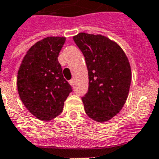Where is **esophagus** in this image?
Here are the masks:
<instances>
[{"label": "esophagus", "mask_w": 159, "mask_h": 159, "mask_svg": "<svg viewBox=\"0 0 159 159\" xmlns=\"http://www.w3.org/2000/svg\"><path fill=\"white\" fill-rule=\"evenodd\" d=\"M69 83H70L71 86H73V85H74V80L71 79L70 81H69Z\"/></svg>", "instance_id": "esophagus-1"}]
</instances>
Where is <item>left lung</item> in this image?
Returning <instances> with one entry per match:
<instances>
[{
  "label": "left lung",
  "mask_w": 159,
  "mask_h": 159,
  "mask_svg": "<svg viewBox=\"0 0 159 159\" xmlns=\"http://www.w3.org/2000/svg\"><path fill=\"white\" fill-rule=\"evenodd\" d=\"M73 41L88 70V91L82 98L85 112L94 121H109L121 111L128 96L131 82L128 59L115 42L102 35L80 33Z\"/></svg>",
  "instance_id": "left-lung-1"
}]
</instances>
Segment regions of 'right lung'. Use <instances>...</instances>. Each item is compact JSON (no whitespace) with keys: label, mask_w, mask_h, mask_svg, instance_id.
I'll return each instance as SVG.
<instances>
[{"label":"right lung","mask_w":159,"mask_h":159,"mask_svg":"<svg viewBox=\"0 0 159 159\" xmlns=\"http://www.w3.org/2000/svg\"><path fill=\"white\" fill-rule=\"evenodd\" d=\"M65 40L63 37H48L35 43L18 71L19 97L27 109L42 121H50L59 116L64 102L72 92L58 61Z\"/></svg>","instance_id":"1"}]
</instances>
